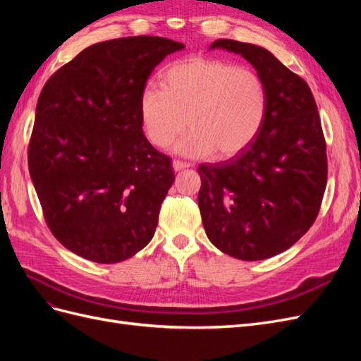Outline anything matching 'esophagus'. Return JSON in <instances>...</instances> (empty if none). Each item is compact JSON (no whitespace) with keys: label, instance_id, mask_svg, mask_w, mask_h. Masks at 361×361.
<instances>
[{"label":"esophagus","instance_id":"1","mask_svg":"<svg viewBox=\"0 0 361 361\" xmlns=\"http://www.w3.org/2000/svg\"><path fill=\"white\" fill-rule=\"evenodd\" d=\"M188 167H190L188 162H182V161H179V159H174V161H173V169L176 170V171L183 170V169H188Z\"/></svg>","mask_w":361,"mask_h":361}]
</instances>
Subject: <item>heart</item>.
<instances>
[{
    "label": "heart",
    "mask_w": 361,
    "mask_h": 361,
    "mask_svg": "<svg viewBox=\"0 0 361 361\" xmlns=\"http://www.w3.org/2000/svg\"><path fill=\"white\" fill-rule=\"evenodd\" d=\"M161 85L162 92L145 90L140 99L141 125L155 147H167L188 125L178 154L204 158L215 152L227 159L253 143L264 125L267 85L250 68L190 57L171 64Z\"/></svg>",
    "instance_id": "1"
}]
</instances>
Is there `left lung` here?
<instances>
[{
	"instance_id": "obj_1",
	"label": "left lung",
	"mask_w": 361,
	"mask_h": 361,
	"mask_svg": "<svg viewBox=\"0 0 361 361\" xmlns=\"http://www.w3.org/2000/svg\"><path fill=\"white\" fill-rule=\"evenodd\" d=\"M253 64L268 93L260 133L236 157L200 164L199 207L209 241L241 260L290 248L319 214L326 185V145L310 87L262 47L218 39Z\"/></svg>"
}]
</instances>
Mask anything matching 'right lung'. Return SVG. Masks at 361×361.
I'll use <instances>...</instances> for the list:
<instances>
[{"mask_svg":"<svg viewBox=\"0 0 361 361\" xmlns=\"http://www.w3.org/2000/svg\"><path fill=\"white\" fill-rule=\"evenodd\" d=\"M183 48L157 36L101 42L43 85L28 169L51 233L72 253L117 264L154 238L174 173L143 134L140 99L164 57Z\"/></svg>","mask_w":361,"mask_h":361,"instance_id":"obj_1","label":"right lung"}]
</instances>
